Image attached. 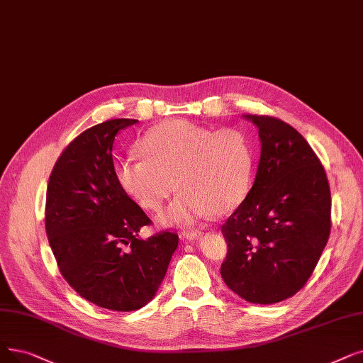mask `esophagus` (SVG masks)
Here are the masks:
<instances>
[{"mask_svg":"<svg viewBox=\"0 0 363 363\" xmlns=\"http://www.w3.org/2000/svg\"><path fill=\"white\" fill-rule=\"evenodd\" d=\"M203 233L200 231V230H186V231H182V235L185 239H188V240H193V239H197V238H200Z\"/></svg>","mask_w":363,"mask_h":363,"instance_id":"obj_1","label":"esophagus"}]
</instances>
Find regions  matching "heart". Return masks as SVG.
I'll return each instance as SVG.
<instances>
[{
  "mask_svg": "<svg viewBox=\"0 0 363 363\" xmlns=\"http://www.w3.org/2000/svg\"><path fill=\"white\" fill-rule=\"evenodd\" d=\"M138 148L143 155L117 160V182L152 212L162 209L177 182L181 194L162 215L164 224L191 225L209 213L230 215L250 190L255 152L240 130L166 120L140 138Z\"/></svg>",
  "mask_w": 363,
  "mask_h": 363,
  "instance_id": "heart-1",
  "label": "heart"
}]
</instances>
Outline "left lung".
<instances>
[{"instance_id": "obj_1", "label": "left lung", "mask_w": 363, "mask_h": 363, "mask_svg": "<svg viewBox=\"0 0 363 363\" xmlns=\"http://www.w3.org/2000/svg\"><path fill=\"white\" fill-rule=\"evenodd\" d=\"M258 128L261 157L245 201L220 227L225 285L247 303L274 304L301 289L330 231L325 169L292 125L269 116H245Z\"/></svg>"}]
</instances>
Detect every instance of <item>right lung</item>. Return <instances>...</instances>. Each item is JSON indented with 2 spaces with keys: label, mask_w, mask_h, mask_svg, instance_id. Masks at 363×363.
Instances as JSON below:
<instances>
[{
  "label": "right lung",
  "mask_w": 363,
  "mask_h": 363,
  "mask_svg": "<svg viewBox=\"0 0 363 363\" xmlns=\"http://www.w3.org/2000/svg\"><path fill=\"white\" fill-rule=\"evenodd\" d=\"M136 121L108 120L78 135L57 159L45 196V233L59 272L78 295L114 311L151 301L179 240L172 231L140 239L151 220L117 182L114 139Z\"/></svg>",
  "instance_id": "1"
}]
</instances>
